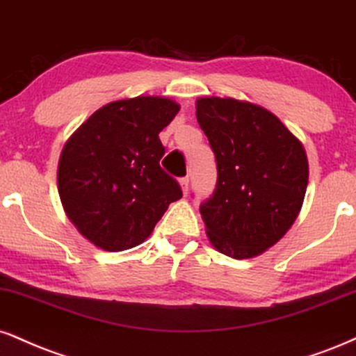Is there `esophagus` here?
Wrapping results in <instances>:
<instances>
[{
    "label": "esophagus",
    "instance_id": "esophagus-1",
    "mask_svg": "<svg viewBox=\"0 0 356 356\" xmlns=\"http://www.w3.org/2000/svg\"><path fill=\"white\" fill-rule=\"evenodd\" d=\"M189 186H191L189 177H182V179H181V187H182L184 194H189Z\"/></svg>",
    "mask_w": 356,
    "mask_h": 356
}]
</instances>
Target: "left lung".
<instances>
[{
	"mask_svg": "<svg viewBox=\"0 0 356 356\" xmlns=\"http://www.w3.org/2000/svg\"><path fill=\"white\" fill-rule=\"evenodd\" d=\"M197 121L217 164L216 189L200 204L209 241L238 260L262 254L300 212L305 149L277 115L252 102L200 97Z\"/></svg>",
	"mask_w": 356,
	"mask_h": 356,
	"instance_id": "8db88e82",
	"label": "left lung"
}]
</instances>
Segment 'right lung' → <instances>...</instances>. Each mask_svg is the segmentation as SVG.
<instances>
[{
  "label": "right lung",
  "mask_w": 356,
  "mask_h": 356,
  "mask_svg": "<svg viewBox=\"0 0 356 356\" xmlns=\"http://www.w3.org/2000/svg\"><path fill=\"white\" fill-rule=\"evenodd\" d=\"M177 113V102L167 97L109 102L64 145L59 197L70 220L96 247L121 252L139 245L182 197L159 164L165 154L159 132Z\"/></svg>",
  "instance_id": "add662e5"
}]
</instances>
